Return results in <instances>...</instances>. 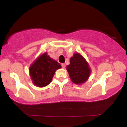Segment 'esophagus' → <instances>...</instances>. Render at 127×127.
Masks as SVG:
<instances>
[{"label":"esophagus","mask_w":127,"mask_h":127,"mask_svg":"<svg viewBox=\"0 0 127 127\" xmlns=\"http://www.w3.org/2000/svg\"><path fill=\"white\" fill-rule=\"evenodd\" d=\"M61 67H62L63 68H65V67H66V64L61 63Z\"/></svg>","instance_id":"obj_1"}]
</instances>
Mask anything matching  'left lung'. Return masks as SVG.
<instances>
[{
	"label": "left lung",
	"mask_w": 127,
	"mask_h": 127,
	"mask_svg": "<svg viewBox=\"0 0 127 127\" xmlns=\"http://www.w3.org/2000/svg\"><path fill=\"white\" fill-rule=\"evenodd\" d=\"M67 71L71 80L75 84H82L88 80L91 72L89 64L85 59L78 53H74L67 66Z\"/></svg>",
	"instance_id": "1"
}]
</instances>
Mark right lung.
I'll list each match as a JSON object with an SVG mask.
<instances>
[{"instance_id": "obj_1", "label": "right lung", "mask_w": 127, "mask_h": 127, "mask_svg": "<svg viewBox=\"0 0 127 127\" xmlns=\"http://www.w3.org/2000/svg\"><path fill=\"white\" fill-rule=\"evenodd\" d=\"M61 67L60 64L51 58L46 52L41 55L29 67L33 84L39 87L47 86L52 81L55 71Z\"/></svg>"}]
</instances>
